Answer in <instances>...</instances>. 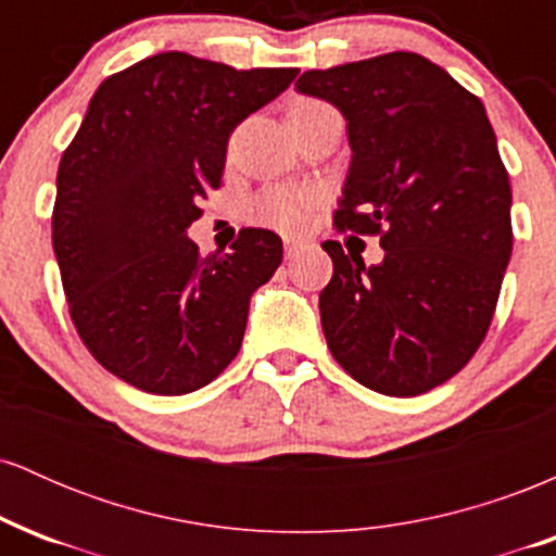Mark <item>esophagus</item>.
Instances as JSON below:
<instances>
[{
    "label": "esophagus",
    "mask_w": 556,
    "mask_h": 556,
    "mask_svg": "<svg viewBox=\"0 0 556 556\" xmlns=\"http://www.w3.org/2000/svg\"><path fill=\"white\" fill-rule=\"evenodd\" d=\"M300 251H303V242H298V240H287L285 242V258L292 261Z\"/></svg>",
    "instance_id": "1"
}]
</instances>
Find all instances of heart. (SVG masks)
I'll use <instances>...</instances> for the list:
<instances>
[{"label":"heart","instance_id":"1","mask_svg":"<svg viewBox=\"0 0 556 556\" xmlns=\"http://www.w3.org/2000/svg\"><path fill=\"white\" fill-rule=\"evenodd\" d=\"M321 101L303 99L292 106L290 112L308 110V106H318ZM316 198L311 193H298V190H269L258 203V219L266 225L282 229V232H303L308 227L311 214H314Z\"/></svg>","mask_w":556,"mask_h":556}]
</instances>
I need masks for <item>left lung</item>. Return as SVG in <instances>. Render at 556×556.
I'll list each match as a JSON object with an SVG mask.
<instances>
[{
    "mask_svg": "<svg viewBox=\"0 0 556 556\" xmlns=\"http://www.w3.org/2000/svg\"><path fill=\"white\" fill-rule=\"evenodd\" d=\"M295 88L348 119L334 225L384 248L366 266L324 242L334 264L318 295L324 337L363 387L416 397L473 358L513 253V190L486 110L413 52L308 70Z\"/></svg>",
    "mask_w": 556,
    "mask_h": 556,
    "instance_id": "obj_1",
    "label": "left lung"
}]
</instances>
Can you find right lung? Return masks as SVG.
<instances>
[{"mask_svg": "<svg viewBox=\"0 0 556 556\" xmlns=\"http://www.w3.org/2000/svg\"><path fill=\"white\" fill-rule=\"evenodd\" d=\"M295 75L162 52L93 93L56 172L52 242L75 329L117 379L172 397L238 355L282 238L242 229L232 251L203 258L188 227L219 188L235 127Z\"/></svg>", "mask_w": 556, "mask_h": 556, "instance_id": "1", "label": "right lung"}]
</instances>
